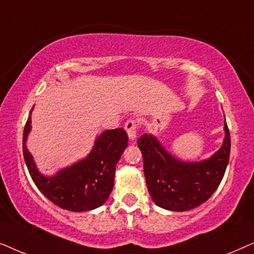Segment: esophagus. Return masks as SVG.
Wrapping results in <instances>:
<instances>
[{"label":"esophagus","mask_w":254,"mask_h":254,"mask_svg":"<svg viewBox=\"0 0 254 254\" xmlns=\"http://www.w3.org/2000/svg\"><path fill=\"white\" fill-rule=\"evenodd\" d=\"M137 127H138V124L135 119L127 120L126 124H125V129H126L128 136H129L130 140H135V137H136Z\"/></svg>","instance_id":"esophagus-1"}]
</instances>
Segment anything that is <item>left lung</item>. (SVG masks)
Masks as SVG:
<instances>
[{
	"label": "left lung",
	"instance_id": "8db88e82",
	"mask_svg": "<svg viewBox=\"0 0 254 254\" xmlns=\"http://www.w3.org/2000/svg\"><path fill=\"white\" fill-rule=\"evenodd\" d=\"M225 137L213 157L199 163H184L169 152L151 135L137 138L143 156L144 177L151 199L164 209L185 211L209 199L223 179L230 157V131L224 123Z\"/></svg>",
	"mask_w": 254,
	"mask_h": 254
}]
</instances>
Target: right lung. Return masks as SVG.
I'll list each match as a JSON object with an SVG mask.
<instances>
[{"label":"right lung","mask_w":254,"mask_h":254,"mask_svg":"<svg viewBox=\"0 0 254 254\" xmlns=\"http://www.w3.org/2000/svg\"><path fill=\"white\" fill-rule=\"evenodd\" d=\"M31 116L24 127L23 154L31 178L41 193L57 206L71 211L91 210L102 206L112 192L116 165L128 144L123 128L105 130L83 161L46 178L36 169L25 142L31 129Z\"/></svg>","instance_id":"right-lung-1"}]
</instances>
